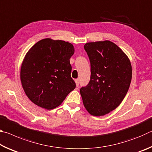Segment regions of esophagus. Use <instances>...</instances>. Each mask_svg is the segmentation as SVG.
I'll use <instances>...</instances> for the list:
<instances>
[{"label": "esophagus", "instance_id": "34e87169", "mask_svg": "<svg viewBox=\"0 0 152 152\" xmlns=\"http://www.w3.org/2000/svg\"><path fill=\"white\" fill-rule=\"evenodd\" d=\"M75 83H76V86H78V85H79V80L78 79L75 80Z\"/></svg>", "mask_w": 152, "mask_h": 152}]
</instances>
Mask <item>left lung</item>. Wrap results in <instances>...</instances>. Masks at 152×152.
<instances>
[{"instance_id":"1","label":"left lung","mask_w":152,"mask_h":152,"mask_svg":"<svg viewBox=\"0 0 152 152\" xmlns=\"http://www.w3.org/2000/svg\"><path fill=\"white\" fill-rule=\"evenodd\" d=\"M84 50L91 61V80L80 90L85 109L93 116H104L123 101L130 86L132 67L128 56L109 40L88 42Z\"/></svg>"}]
</instances>
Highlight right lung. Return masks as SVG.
Returning <instances> with one entry per match:
<instances>
[{"label": "right lung", "instance_id": "1", "mask_svg": "<svg viewBox=\"0 0 152 152\" xmlns=\"http://www.w3.org/2000/svg\"><path fill=\"white\" fill-rule=\"evenodd\" d=\"M74 53L71 43L51 38L40 40L29 49L22 61L20 79L31 101L48 110L62 103L76 88L70 63Z\"/></svg>", "mask_w": 152, "mask_h": 152}]
</instances>
